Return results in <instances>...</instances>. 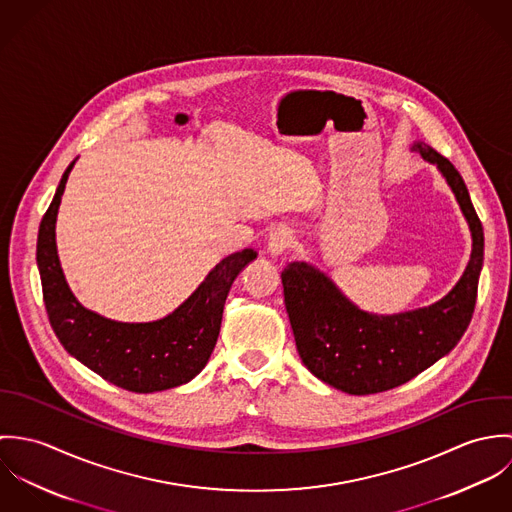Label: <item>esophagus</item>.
Here are the masks:
<instances>
[{
	"label": "esophagus",
	"mask_w": 512,
	"mask_h": 512,
	"mask_svg": "<svg viewBox=\"0 0 512 512\" xmlns=\"http://www.w3.org/2000/svg\"><path fill=\"white\" fill-rule=\"evenodd\" d=\"M293 232L288 226H280L270 234L268 240V252L272 256H282L288 248H292Z\"/></svg>",
	"instance_id": "34e87169"
}]
</instances>
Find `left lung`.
I'll list each match as a JSON object with an SVG mask.
<instances>
[{
  "instance_id": "1",
  "label": "left lung",
  "mask_w": 512,
  "mask_h": 512,
  "mask_svg": "<svg viewBox=\"0 0 512 512\" xmlns=\"http://www.w3.org/2000/svg\"><path fill=\"white\" fill-rule=\"evenodd\" d=\"M412 149L438 165L471 230V260L451 292L428 307L376 315L359 309L305 262H292L282 272L284 301L303 365L325 384L355 396L396 388L438 363L463 337L477 301L485 238L469 191L459 171L434 147L416 142Z\"/></svg>"
}]
</instances>
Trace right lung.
<instances>
[{
    "label": "right lung",
    "mask_w": 512,
    "mask_h": 512,
    "mask_svg": "<svg viewBox=\"0 0 512 512\" xmlns=\"http://www.w3.org/2000/svg\"><path fill=\"white\" fill-rule=\"evenodd\" d=\"M73 165L74 161L63 173L37 236L43 301L55 335L76 361L130 392L149 394L193 380L217 345L232 282L258 254L244 248L222 258L201 286L163 319L149 323L106 319L78 303L57 254L55 224Z\"/></svg>",
    "instance_id": "right-lung-1"
}]
</instances>
